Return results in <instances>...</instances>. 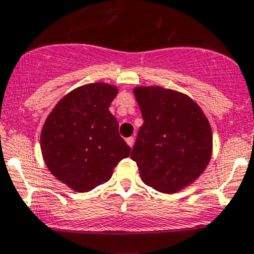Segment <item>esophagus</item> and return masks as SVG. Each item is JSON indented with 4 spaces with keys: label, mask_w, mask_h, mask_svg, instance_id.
<instances>
[{
    "label": "esophagus",
    "mask_w": 254,
    "mask_h": 254,
    "mask_svg": "<svg viewBox=\"0 0 254 254\" xmlns=\"http://www.w3.org/2000/svg\"><path fill=\"white\" fill-rule=\"evenodd\" d=\"M134 141H135V140H134V137H132V136L127 137V144L129 145L130 147H132V145H134Z\"/></svg>",
    "instance_id": "obj_1"
}]
</instances>
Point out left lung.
<instances>
[{"instance_id": "left-lung-1", "label": "left lung", "mask_w": 254, "mask_h": 254, "mask_svg": "<svg viewBox=\"0 0 254 254\" xmlns=\"http://www.w3.org/2000/svg\"><path fill=\"white\" fill-rule=\"evenodd\" d=\"M134 94L144 124L130 156L144 184L159 192H177L192 184L210 162V123L201 108L182 93L137 87Z\"/></svg>"}]
</instances>
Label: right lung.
<instances>
[{
    "instance_id": "obj_1",
    "label": "right lung",
    "mask_w": 254,
    "mask_h": 254,
    "mask_svg": "<svg viewBox=\"0 0 254 254\" xmlns=\"http://www.w3.org/2000/svg\"><path fill=\"white\" fill-rule=\"evenodd\" d=\"M118 89L105 83L68 93L47 118L41 134L44 162L53 176L77 192L109 181L118 162L130 155L109 112Z\"/></svg>"
}]
</instances>
